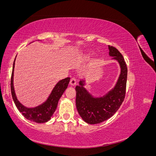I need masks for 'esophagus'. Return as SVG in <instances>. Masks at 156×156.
I'll return each mask as SVG.
<instances>
[{
	"label": "esophagus",
	"mask_w": 156,
	"mask_h": 156,
	"mask_svg": "<svg viewBox=\"0 0 156 156\" xmlns=\"http://www.w3.org/2000/svg\"><path fill=\"white\" fill-rule=\"evenodd\" d=\"M76 79H75V78H72L70 80V82H69V84L72 87H74L76 85Z\"/></svg>",
	"instance_id": "obj_1"
}]
</instances>
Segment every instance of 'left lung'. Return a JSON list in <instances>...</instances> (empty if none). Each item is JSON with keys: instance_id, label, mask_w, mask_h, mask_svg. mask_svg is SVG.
Instances as JSON below:
<instances>
[{"instance_id": "1", "label": "left lung", "mask_w": 156, "mask_h": 156, "mask_svg": "<svg viewBox=\"0 0 156 156\" xmlns=\"http://www.w3.org/2000/svg\"><path fill=\"white\" fill-rule=\"evenodd\" d=\"M111 60L119 63L120 73L112 88L103 96H93L86 87L84 79L80 80L76 90V107L82 119L89 124H97L110 119L119 109L126 95L127 68L123 56L114 47L108 45Z\"/></svg>"}]
</instances>
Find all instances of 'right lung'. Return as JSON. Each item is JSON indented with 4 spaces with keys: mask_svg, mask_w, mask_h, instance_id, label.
I'll list each match as a JSON object with an SVG mask.
<instances>
[{
    "mask_svg": "<svg viewBox=\"0 0 156 156\" xmlns=\"http://www.w3.org/2000/svg\"><path fill=\"white\" fill-rule=\"evenodd\" d=\"M16 56L13 64L11 78V92L14 103L16 104L17 109L22 113V115L27 120L36 122V123H45L51 119V118L55 112L60 98L62 96L66 89L68 86L70 78L67 77L62 79L56 83L48 98L41 104L34 107H27L18 100L15 89H14L13 76Z\"/></svg>",
    "mask_w": 156,
    "mask_h": 156,
    "instance_id": "1",
    "label": "right lung"
}]
</instances>
